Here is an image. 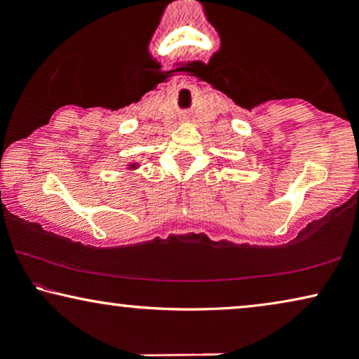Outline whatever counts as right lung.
<instances>
[{"instance_id":"1","label":"right lung","mask_w":359,"mask_h":359,"mask_svg":"<svg viewBox=\"0 0 359 359\" xmlns=\"http://www.w3.org/2000/svg\"><path fill=\"white\" fill-rule=\"evenodd\" d=\"M137 168H140L139 161H130L129 165H126V170H127V171H135Z\"/></svg>"}]
</instances>
